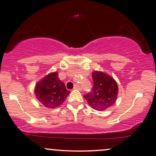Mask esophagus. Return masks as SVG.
<instances>
[{"label": "esophagus", "instance_id": "esophagus-1", "mask_svg": "<svg viewBox=\"0 0 156 156\" xmlns=\"http://www.w3.org/2000/svg\"><path fill=\"white\" fill-rule=\"evenodd\" d=\"M73 88H74V89H77V90H80V86L78 84H76L74 86Z\"/></svg>", "mask_w": 156, "mask_h": 156}]
</instances>
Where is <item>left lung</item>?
<instances>
[{"label": "left lung", "instance_id": "left-lung-1", "mask_svg": "<svg viewBox=\"0 0 156 156\" xmlns=\"http://www.w3.org/2000/svg\"><path fill=\"white\" fill-rule=\"evenodd\" d=\"M92 78V89L83 96L93 109L104 111L113 105L117 100V82L111 76L98 71L93 73Z\"/></svg>", "mask_w": 156, "mask_h": 156}]
</instances>
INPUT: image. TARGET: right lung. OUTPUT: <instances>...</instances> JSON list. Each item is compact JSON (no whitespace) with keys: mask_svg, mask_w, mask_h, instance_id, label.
I'll return each mask as SVG.
<instances>
[{"mask_svg":"<svg viewBox=\"0 0 156 156\" xmlns=\"http://www.w3.org/2000/svg\"><path fill=\"white\" fill-rule=\"evenodd\" d=\"M34 92L39 102L51 109L61 105L70 93L59 79L58 73H52L44 77L37 84Z\"/></svg>","mask_w":156,"mask_h":156,"instance_id":"right-lung-1","label":"right lung"}]
</instances>
